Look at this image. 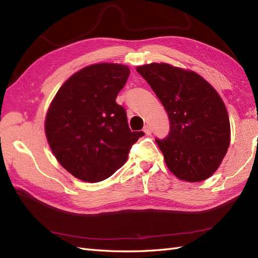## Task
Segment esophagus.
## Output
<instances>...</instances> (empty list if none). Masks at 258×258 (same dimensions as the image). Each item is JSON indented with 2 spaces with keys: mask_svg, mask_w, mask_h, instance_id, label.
Instances as JSON below:
<instances>
[{
  "mask_svg": "<svg viewBox=\"0 0 258 258\" xmlns=\"http://www.w3.org/2000/svg\"><path fill=\"white\" fill-rule=\"evenodd\" d=\"M144 132L146 135H151L152 134V130H151V126L150 125H145L144 126Z\"/></svg>",
  "mask_w": 258,
  "mask_h": 258,
  "instance_id": "esophagus-1",
  "label": "esophagus"
}]
</instances>
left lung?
<instances>
[{"mask_svg": "<svg viewBox=\"0 0 258 258\" xmlns=\"http://www.w3.org/2000/svg\"><path fill=\"white\" fill-rule=\"evenodd\" d=\"M143 76L169 118V134L156 143L177 178L202 182L216 172L231 142L227 109L215 89L193 71L151 63Z\"/></svg>", "mask_w": 258, "mask_h": 258, "instance_id": "1", "label": "left lung"}]
</instances>
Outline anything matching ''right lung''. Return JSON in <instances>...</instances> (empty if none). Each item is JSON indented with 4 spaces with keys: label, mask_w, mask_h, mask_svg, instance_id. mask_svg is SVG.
I'll return each instance as SVG.
<instances>
[{
    "label": "right lung",
    "mask_w": 258,
    "mask_h": 258,
    "mask_svg": "<svg viewBox=\"0 0 258 258\" xmlns=\"http://www.w3.org/2000/svg\"><path fill=\"white\" fill-rule=\"evenodd\" d=\"M123 64L100 63L80 70L59 87L45 118V135L57 162L81 180L97 183L127 161L144 135L132 132L118 92L128 79Z\"/></svg>",
    "instance_id": "1"
}]
</instances>
